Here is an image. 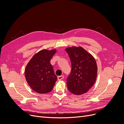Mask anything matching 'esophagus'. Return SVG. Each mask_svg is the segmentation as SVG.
I'll return each mask as SVG.
<instances>
[{"mask_svg": "<svg viewBox=\"0 0 124 124\" xmlns=\"http://www.w3.org/2000/svg\"><path fill=\"white\" fill-rule=\"evenodd\" d=\"M64 78V76L63 75H61V76H57V79L58 80H61L62 79H63Z\"/></svg>", "mask_w": 124, "mask_h": 124, "instance_id": "esophagus-1", "label": "esophagus"}]
</instances>
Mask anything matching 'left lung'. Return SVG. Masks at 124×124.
Listing matches in <instances>:
<instances>
[{
	"instance_id": "8db88e82",
	"label": "left lung",
	"mask_w": 124,
	"mask_h": 124,
	"mask_svg": "<svg viewBox=\"0 0 124 124\" xmlns=\"http://www.w3.org/2000/svg\"><path fill=\"white\" fill-rule=\"evenodd\" d=\"M72 63L70 75L67 79L69 91L76 95L87 93L95 83L98 72L95 58L81 46L65 49Z\"/></svg>"
}]
</instances>
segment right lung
Instances as JSON below:
<instances>
[{"instance_id":"obj_1","label":"right lung","mask_w":124,"mask_h":124,"mask_svg":"<svg viewBox=\"0 0 124 124\" xmlns=\"http://www.w3.org/2000/svg\"><path fill=\"white\" fill-rule=\"evenodd\" d=\"M56 52V49H43L34 54L26 66V80L32 90L39 93L50 92L57 80L50 63Z\"/></svg>"}]
</instances>
